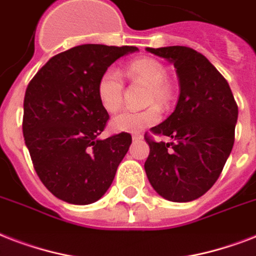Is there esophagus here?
Masks as SVG:
<instances>
[{"label": "esophagus", "mask_w": 256, "mask_h": 256, "mask_svg": "<svg viewBox=\"0 0 256 256\" xmlns=\"http://www.w3.org/2000/svg\"><path fill=\"white\" fill-rule=\"evenodd\" d=\"M140 140H142V136H140V134H132V140H134V142Z\"/></svg>", "instance_id": "obj_1"}]
</instances>
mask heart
<instances>
[{
	"mask_svg": "<svg viewBox=\"0 0 256 256\" xmlns=\"http://www.w3.org/2000/svg\"><path fill=\"white\" fill-rule=\"evenodd\" d=\"M126 76L132 82L146 84L144 104H156L168 106L174 96V88L168 78L166 66L152 57L132 60L126 66ZM124 78L120 70L108 68L102 72L96 82V96L100 106L108 112L120 110L124 102ZM160 120L158 106L150 104L142 110H124L116 116L112 126L116 132H140L156 124Z\"/></svg>",
	"mask_w": 256,
	"mask_h": 256,
	"instance_id": "obj_1",
	"label": "heart"
}]
</instances>
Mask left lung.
Returning <instances> with one entry per match:
<instances>
[{
  "label": "left lung",
  "mask_w": 256,
  "mask_h": 256,
  "mask_svg": "<svg viewBox=\"0 0 256 256\" xmlns=\"http://www.w3.org/2000/svg\"><path fill=\"white\" fill-rule=\"evenodd\" d=\"M174 64L180 85L174 112L150 132L172 142H156L144 170L154 190L171 202H190L210 190L235 140L238 104L222 74L203 54L187 46L146 48Z\"/></svg>",
  "instance_id": "8db88e82"
}]
</instances>
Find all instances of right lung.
<instances>
[{"label": "right lung", "instance_id": "1", "mask_svg": "<svg viewBox=\"0 0 256 256\" xmlns=\"http://www.w3.org/2000/svg\"><path fill=\"white\" fill-rule=\"evenodd\" d=\"M136 46L80 45L54 56L29 82L22 132L34 170L61 200L88 204L108 191L132 136L100 140L108 114L96 96L104 70Z\"/></svg>", "mask_w": 256, "mask_h": 256}]
</instances>
